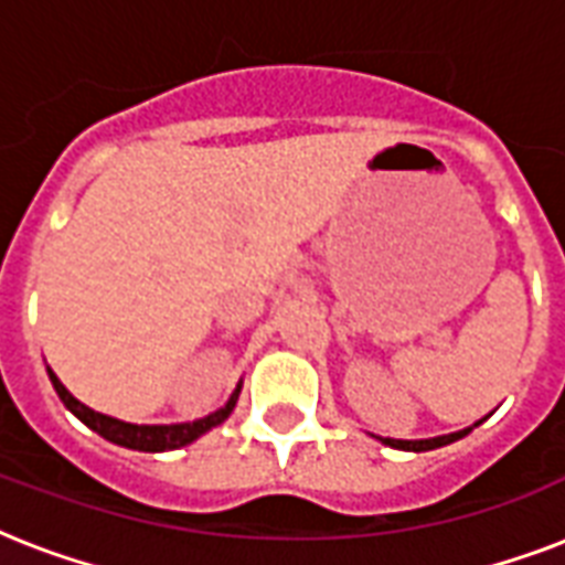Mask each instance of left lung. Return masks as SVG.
<instances>
[{"mask_svg": "<svg viewBox=\"0 0 565 565\" xmlns=\"http://www.w3.org/2000/svg\"><path fill=\"white\" fill-rule=\"evenodd\" d=\"M469 428L466 430H457V434H446V437H434V439H381L384 446H393V448H402V451H430V448H439V446H448V443H455V439L466 437Z\"/></svg>", "mask_w": 565, "mask_h": 565, "instance_id": "1", "label": "left lung"}]
</instances>
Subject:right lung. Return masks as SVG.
Instances as JSON below:
<instances>
[{"instance_id":"right-lung-1","label":"right lung","mask_w":565,"mask_h":565,"mask_svg":"<svg viewBox=\"0 0 565 565\" xmlns=\"http://www.w3.org/2000/svg\"><path fill=\"white\" fill-rule=\"evenodd\" d=\"M49 381H52V386H55V393L61 395V402H64L66 407H70V411H73L84 425H87V428H93L99 437L110 439V443H117V446L135 448V451H170V448L188 446V443L202 437L204 430L216 428L220 422L228 419L239 395V386H237L225 407H220V411L211 413V416H204V419L199 422H184V425H128V422L110 419V416H102V413L84 407L78 398H73V395L66 393V386L57 381L52 370H49Z\"/></svg>"}]
</instances>
